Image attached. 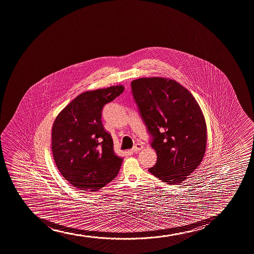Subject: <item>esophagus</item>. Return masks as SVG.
I'll list each match as a JSON object with an SVG mask.
<instances>
[{"label": "esophagus", "mask_w": 254, "mask_h": 254, "mask_svg": "<svg viewBox=\"0 0 254 254\" xmlns=\"http://www.w3.org/2000/svg\"><path fill=\"white\" fill-rule=\"evenodd\" d=\"M143 148V146L142 145L141 143H136V144H135V145L132 147V148H131V151L135 153V152L139 151V150H141V149H142Z\"/></svg>", "instance_id": "1"}]
</instances>
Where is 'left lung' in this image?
<instances>
[{
	"label": "left lung",
	"instance_id": "8db88e82",
	"mask_svg": "<svg viewBox=\"0 0 254 254\" xmlns=\"http://www.w3.org/2000/svg\"><path fill=\"white\" fill-rule=\"evenodd\" d=\"M131 87L156 152V164L148 171L171 185L183 183L205 153L207 127L198 104L175 80L142 77Z\"/></svg>",
	"mask_w": 254,
	"mask_h": 254
}]
</instances>
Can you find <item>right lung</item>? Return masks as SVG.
Listing matches in <instances>:
<instances>
[{"label": "right lung", "instance_id": "right-lung-1", "mask_svg": "<svg viewBox=\"0 0 254 254\" xmlns=\"http://www.w3.org/2000/svg\"><path fill=\"white\" fill-rule=\"evenodd\" d=\"M124 91L123 85L84 92L58 114L52 148L57 168L81 191H99L117 177L123 159L101 122L103 107Z\"/></svg>", "mask_w": 254, "mask_h": 254}]
</instances>
